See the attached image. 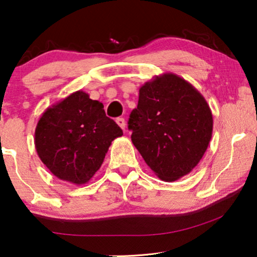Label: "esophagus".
Wrapping results in <instances>:
<instances>
[{
	"instance_id": "esophagus-1",
	"label": "esophagus",
	"mask_w": 257,
	"mask_h": 257,
	"mask_svg": "<svg viewBox=\"0 0 257 257\" xmlns=\"http://www.w3.org/2000/svg\"><path fill=\"white\" fill-rule=\"evenodd\" d=\"M115 121H117V124H118L119 126H120L121 130H125L126 122H125V119H124V118H117V119H115Z\"/></svg>"
}]
</instances>
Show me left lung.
<instances>
[{
	"mask_svg": "<svg viewBox=\"0 0 257 257\" xmlns=\"http://www.w3.org/2000/svg\"><path fill=\"white\" fill-rule=\"evenodd\" d=\"M128 128L133 145L154 174L175 181L202 159L212 138L213 115L191 83L166 72L140 87Z\"/></svg>",
	"mask_w": 257,
	"mask_h": 257,
	"instance_id": "8db88e82",
	"label": "left lung"
}]
</instances>
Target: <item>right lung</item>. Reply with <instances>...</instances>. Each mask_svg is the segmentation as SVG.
I'll return each mask as SVG.
<instances>
[{"instance_id":"obj_1","label":"right lung","mask_w":257,"mask_h":257,"mask_svg":"<svg viewBox=\"0 0 257 257\" xmlns=\"http://www.w3.org/2000/svg\"><path fill=\"white\" fill-rule=\"evenodd\" d=\"M121 136L104 105L79 90L43 112L35 130V147L55 177L84 185L100 168L111 143Z\"/></svg>"}]
</instances>
